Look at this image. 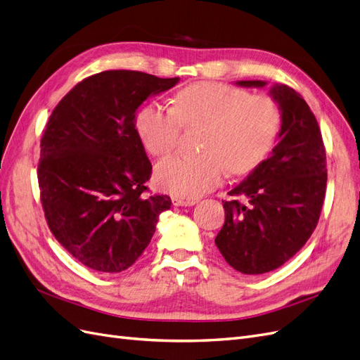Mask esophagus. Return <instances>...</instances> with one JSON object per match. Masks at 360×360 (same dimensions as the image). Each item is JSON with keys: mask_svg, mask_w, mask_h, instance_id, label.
Returning a JSON list of instances; mask_svg holds the SVG:
<instances>
[{"mask_svg": "<svg viewBox=\"0 0 360 360\" xmlns=\"http://www.w3.org/2000/svg\"><path fill=\"white\" fill-rule=\"evenodd\" d=\"M195 200H188V198H180V197H172V204L176 207H191L193 205Z\"/></svg>", "mask_w": 360, "mask_h": 360, "instance_id": "esophagus-1", "label": "esophagus"}]
</instances>
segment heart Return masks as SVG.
I'll return each mask as SVG.
<instances>
[{"mask_svg": "<svg viewBox=\"0 0 360 360\" xmlns=\"http://www.w3.org/2000/svg\"><path fill=\"white\" fill-rule=\"evenodd\" d=\"M205 124L201 155H177L160 162L156 181L169 193L198 198L216 188L226 169L243 176L274 147L281 127L278 103L266 94L222 82L201 81L181 89L172 108L148 103L136 115V130L155 156L177 148L184 126Z\"/></svg>", "mask_w": 360, "mask_h": 360, "instance_id": "1", "label": "heart"}]
</instances>
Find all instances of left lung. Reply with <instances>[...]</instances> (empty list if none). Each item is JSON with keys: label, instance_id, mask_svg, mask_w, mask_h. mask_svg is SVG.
Returning <instances> with one entry per match:
<instances>
[{"label": "left lung", "instance_id": "1", "mask_svg": "<svg viewBox=\"0 0 360 360\" xmlns=\"http://www.w3.org/2000/svg\"><path fill=\"white\" fill-rule=\"evenodd\" d=\"M269 93L281 110L279 141L270 158L230 191L246 202L222 201L225 224L214 238L226 263L245 275L267 274L299 252L317 226L328 183L323 138L308 103L284 84Z\"/></svg>", "mask_w": 360, "mask_h": 360}]
</instances>
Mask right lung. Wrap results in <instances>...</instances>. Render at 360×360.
Listing matches in <instances>:
<instances>
[{"label":"right lung","mask_w":360,"mask_h":360,"mask_svg":"<svg viewBox=\"0 0 360 360\" xmlns=\"http://www.w3.org/2000/svg\"><path fill=\"white\" fill-rule=\"evenodd\" d=\"M179 78L106 70L85 78L52 111L40 143V198L49 230L81 264L105 274L132 266L169 210L147 197L151 163L136 110Z\"/></svg>","instance_id":"1"}]
</instances>
